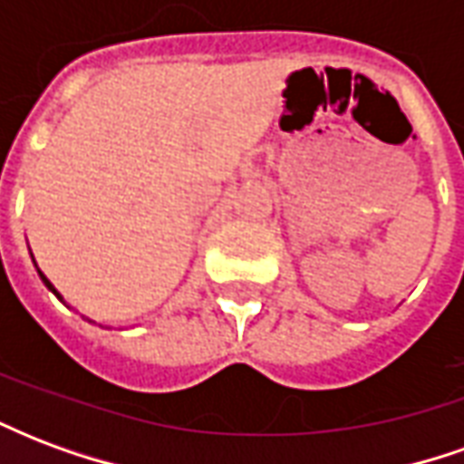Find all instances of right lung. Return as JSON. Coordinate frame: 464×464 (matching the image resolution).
<instances>
[{
  "mask_svg": "<svg viewBox=\"0 0 464 464\" xmlns=\"http://www.w3.org/2000/svg\"><path fill=\"white\" fill-rule=\"evenodd\" d=\"M34 266H36V261H34ZM36 273H39V278H42V283H44V285H46V288H49V291H52V293H54V295H56V298H59V301H62V303H64V305H66V301H64V295H62V293H59V291H56V288H54V285H52V281H49V278H46V276H44V273H42V271H39V268H36Z\"/></svg>",
  "mask_w": 464,
  "mask_h": 464,
  "instance_id": "right-lung-1",
  "label": "right lung"
}]
</instances>
